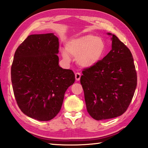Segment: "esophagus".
<instances>
[{
    "instance_id": "esophagus-1",
    "label": "esophagus",
    "mask_w": 148,
    "mask_h": 148,
    "mask_svg": "<svg viewBox=\"0 0 148 148\" xmlns=\"http://www.w3.org/2000/svg\"><path fill=\"white\" fill-rule=\"evenodd\" d=\"M75 77H76V81H79L80 77H81V74L78 73V72H77V73H76V74H75Z\"/></svg>"
}]
</instances>
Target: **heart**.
Wrapping results in <instances>:
<instances>
[{"mask_svg": "<svg viewBox=\"0 0 148 148\" xmlns=\"http://www.w3.org/2000/svg\"><path fill=\"white\" fill-rule=\"evenodd\" d=\"M106 51L104 40L92 34H86L70 40L66 44V49H61L64 61L71 62V56L76 57V62L83 68L89 69L101 61Z\"/></svg>", "mask_w": 148, "mask_h": 148, "instance_id": "obj_1", "label": "heart"}]
</instances>
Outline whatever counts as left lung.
Listing matches in <instances>:
<instances>
[{"label":"left lung","instance_id":"obj_1","mask_svg":"<svg viewBox=\"0 0 148 148\" xmlns=\"http://www.w3.org/2000/svg\"><path fill=\"white\" fill-rule=\"evenodd\" d=\"M111 36L112 49L98 64L82 72L87 110L96 120L114 118L128 108L137 86L131 52L116 35Z\"/></svg>","mask_w":148,"mask_h":148}]
</instances>
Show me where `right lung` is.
Returning a JSON list of instances; mask_svg holds the SVG:
<instances>
[{"label":"right lung","instance_id":"add662e5","mask_svg":"<svg viewBox=\"0 0 148 148\" xmlns=\"http://www.w3.org/2000/svg\"><path fill=\"white\" fill-rule=\"evenodd\" d=\"M58 53L59 39L53 33L29 35L15 52L14 94L21 112L32 119L44 121L56 117L75 82L73 71L59 66Z\"/></svg>","mask_w":148,"mask_h":148}]
</instances>
